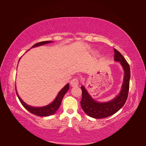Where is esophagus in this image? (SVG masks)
Here are the masks:
<instances>
[{
  "mask_svg": "<svg viewBox=\"0 0 146 146\" xmlns=\"http://www.w3.org/2000/svg\"><path fill=\"white\" fill-rule=\"evenodd\" d=\"M79 84V80L78 78H73L72 80H71V85L73 87H75V86H77Z\"/></svg>",
  "mask_w": 146,
  "mask_h": 146,
  "instance_id": "obj_1",
  "label": "esophagus"
}]
</instances>
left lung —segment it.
Listing matches in <instances>:
<instances>
[{
	"label": "left lung",
	"instance_id": "8db88e82",
	"mask_svg": "<svg viewBox=\"0 0 146 146\" xmlns=\"http://www.w3.org/2000/svg\"><path fill=\"white\" fill-rule=\"evenodd\" d=\"M114 52L115 60L120 62L125 71L122 88L119 95L110 102L98 103L90 97L84 86L81 87L82 95L80 101L81 108L86 114L92 118H103L110 117L120 110L127 100L131 76L129 65L119 51L114 49Z\"/></svg>",
	"mask_w": 146,
	"mask_h": 146
}]
</instances>
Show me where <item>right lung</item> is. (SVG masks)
Listing matches in <instances>:
<instances>
[{
  "label": "right lung",
  "instance_id": "add662e5",
  "mask_svg": "<svg viewBox=\"0 0 146 146\" xmlns=\"http://www.w3.org/2000/svg\"><path fill=\"white\" fill-rule=\"evenodd\" d=\"M49 42H51V41L40 42H38L35 44V45L32 46V48H34V47H36V46H39L41 45H44V44H48ZM69 89H70V86H69V84H66L60 90V92H59L58 94L57 97H56L55 100H54L52 103L46 106H44V107H41V108H34V107H31V106L27 105L26 104L24 103L23 101L22 100L21 98L19 97L17 93V92L16 93H17V97H18L20 102H21V103L22 104V105H23L24 107L28 111L32 113V114L36 116H40V117H47V116H49L54 114V113L56 111V110H57L59 108V107H60L62 102V100L64 95H65L66 92H67Z\"/></svg>",
  "mask_w": 146,
  "mask_h": 146
}]
</instances>
